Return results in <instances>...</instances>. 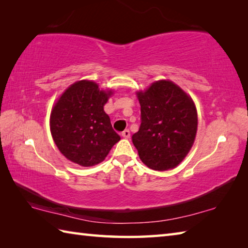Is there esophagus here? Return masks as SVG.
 <instances>
[{
	"label": "esophagus",
	"instance_id": "34e87169",
	"mask_svg": "<svg viewBox=\"0 0 248 248\" xmlns=\"http://www.w3.org/2000/svg\"><path fill=\"white\" fill-rule=\"evenodd\" d=\"M121 135H123V138H124V139H130V131L124 130L121 132Z\"/></svg>",
	"mask_w": 248,
	"mask_h": 248
}]
</instances>
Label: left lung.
<instances>
[{
	"instance_id": "obj_1",
	"label": "left lung",
	"mask_w": 248,
	"mask_h": 248,
	"mask_svg": "<svg viewBox=\"0 0 248 248\" xmlns=\"http://www.w3.org/2000/svg\"><path fill=\"white\" fill-rule=\"evenodd\" d=\"M140 125L132 141L145 165L154 170L178 166L194 144L197 110L192 98L171 81H156L138 92Z\"/></svg>"
}]
</instances>
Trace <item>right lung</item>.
<instances>
[{
	"label": "right lung",
	"instance_id": "1",
	"mask_svg": "<svg viewBox=\"0 0 248 248\" xmlns=\"http://www.w3.org/2000/svg\"><path fill=\"white\" fill-rule=\"evenodd\" d=\"M112 92L100 91L97 83L78 81L68 87L51 112L50 128L57 148L81 166L102 162L120 136L103 107Z\"/></svg>",
	"mask_w": 248,
	"mask_h": 248
}]
</instances>
